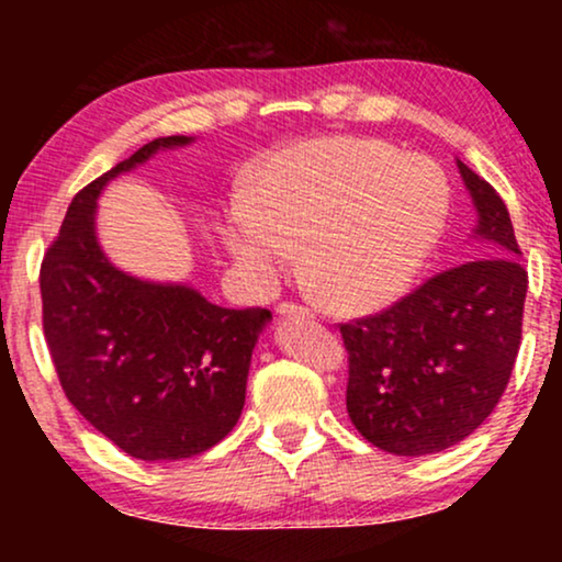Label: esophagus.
I'll use <instances>...</instances> for the list:
<instances>
[{"instance_id":"obj_1","label":"esophagus","mask_w":562,"mask_h":562,"mask_svg":"<svg viewBox=\"0 0 562 562\" xmlns=\"http://www.w3.org/2000/svg\"><path fill=\"white\" fill-rule=\"evenodd\" d=\"M277 312H280L282 317H312V308L301 306V303H293V301H282L280 306H277Z\"/></svg>"}]
</instances>
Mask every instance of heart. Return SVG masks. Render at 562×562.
I'll return each instance as SVG.
<instances>
[{
	"label": "heart",
	"instance_id": "heart-1",
	"mask_svg": "<svg viewBox=\"0 0 562 562\" xmlns=\"http://www.w3.org/2000/svg\"><path fill=\"white\" fill-rule=\"evenodd\" d=\"M250 203L222 224L240 267L272 285L306 243L322 299L340 312H372L415 285L447 227L451 190L430 158L380 139L325 137L269 158Z\"/></svg>",
	"mask_w": 562,
	"mask_h": 562
}]
</instances>
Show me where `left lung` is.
<instances>
[{"mask_svg": "<svg viewBox=\"0 0 562 562\" xmlns=\"http://www.w3.org/2000/svg\"><path fill=\"white\" fill-rule=\"evenodd\" d=\"M479 245L380 314L340 325L346 409L367 441L398 457L436 454L499 404L524 333L528 272L505 200L457 160Z\"/></svg>", "mask_w": 562, "mask_h": 562, "instance_id": "left-lung-1", "label": "left lung"}]
</instances>
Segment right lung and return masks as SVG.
Wrapping results in <instances>:
<instances>
[{"mask_svg": "<svg viewBox=\"0 0 562 562\" xmlns=\"http://www.w3.org/2000/svg\"><path fill=\"white\" fill-rule=\"evenodd\" d=\"M160 137L87 184L38 272L42 325L68 402L137 460H184L216 447L240 420L250 353L272 314L224 308L187 285L115 269L94 232L102 187L166 147Z\"/></svg>", "mask_w": 562, "mask_h": 562, "instance_id": "obj_1", "label": "right lung"}]
</instances>
